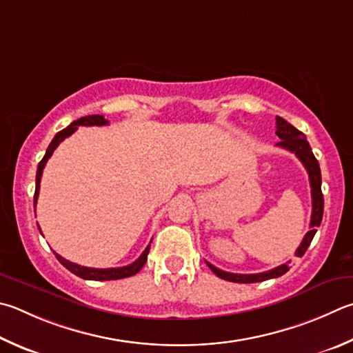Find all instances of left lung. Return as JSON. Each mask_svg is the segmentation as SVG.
Instances as JSON below:
<instances>
[{"label": "left lung", "mask_w": 353, "mask_h": 353, "mask_svg": "<svg viewBox=\"0 0 353 353\" xmlns=\"http://www.w3.org/2000/svg\"><path fill=\"white\" fill-rule=\"evenodd\" d=\"M276 136L281 139L278 142V146L284 150H288L290 152H294L301 163L305 166L307 172H309V181H310V188H312V217H310V230L305 233L303 242L296 248L298 258H301L305 253V250L309 248L313 236L316 233V228L321 225L323 221V213H324V197L321 191V170H319V163L312 152V148L309 142H307L305 136L301 131H298L293 125L288 123L287 120L283 117H276ZM207 265L213 270L216 276L221 279L230 281V283H241V284H248V283H261V281H267L272 278H279L283 276L284 273L288 272V264H283L276 268H272V270L264 272V273H254V274H239V273H230L223 272L221 268L214 267L213 264L207 262Z\"/></svg>", "instance_id": "obj_1"}]
</instances>
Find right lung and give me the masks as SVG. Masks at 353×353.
Listing matches in <instances>:
<instances>
[{
  "mask_svg": "<svg viewBox=\"0 0 353 353\" xmlns=\"http://www.w3.org/2000/svg\"><path fill=\"white\" fill-rule=\"evenodd\" d=\"M110 121L105 120L103 115H86V117H81L79 120H75L70 123L65 130H61L60 132L55 134V137L52 139V142L48 146L46 154L41 159V162L38 163V170H37V179H35V194H34V205H37V199H38V193H40V182H41V174L44 166H46V162L49 160V157L52 156V152L55 151L57 146H59L63 140L66 137H69L70 134H74L77 131L79 126H103L108 125ZM40 230V227H38ZM41 233V230H40ZM148 253H150V245L145 248V252L140 254V258L137 261H134L132 264L126 265V267H117V268H89V267H83L79 264H74L68 259L63 258L59 253L54 254L57 256V259L60 261V264L65 265L69 272H72L74 274H77L79 278L83 279H91V281H112V279H121V278H130L134 276V274L139 273L142 270V267L145 265L146 259H148Z\"/></svg>",
  "mask_w": 353,
  "mask_h": 353,
  "instance_id": "1",
  "label": "right lung"
}]
</instances>
